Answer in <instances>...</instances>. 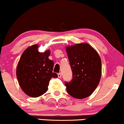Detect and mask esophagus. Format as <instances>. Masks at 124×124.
Masks as SVG:
<instances>
[{
	"mask_svg": "<svg viewBox=\"0 0 124 124\" xmlns=\"http://www.w3.org/2000/svg\"><path fill=\"white\" fill-rule=\"evenodd\" d=\"M58 78H61L62 77V74H61V73H59V74H58Z\"/></svg>",
	"mask_w": 124,
	"mask_h": 124,
	"instance_id": "1",
	"label": "esophagus"
}]
</instances>
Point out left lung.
<instances>
[{
	"mask_svg": "<svg viewBox=\"0 0 124 124\" xmlns=\"http://www.w3.org/2000/svg\"><path fill=\"white\" fill-rule=\"evenodd\" d=\"M72 79L65 83L66 92L74 98L82 99L90 96L99 83L101 62L94 49L87 43L66 47Z\"/></svg>",
	"mask_w": 124,
	"mask_h": 124,
	"instance_id": "obj_1",
	"label": "left lung"
}]
</instances>
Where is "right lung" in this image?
<instances>
[{"mask_svg": "<svg viewBox=\"0 0 124 124\" xmlns=\"http://www.w3.org/2000/svg\"><path fill=\"white\" fill-rule=\"evenodd\" d=\"M39 46L34 45L25 50L16 68V77L23 92L32 97L45 94L52 78L58 75L53 72V61L49 59L50 52L40 53Z\"/></svg>", "mask_w": 124, "mask_h": 124, "instance_id": "obj_1", "label": "right lung"}]
</instances>
